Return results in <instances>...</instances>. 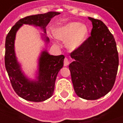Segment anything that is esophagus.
Masks as SVG:
<instances>
[{
	"label": "esophagus",
	"instance_id": "obj_1",
	"mask_svg": "<svg viewBox=\"0 0 123 123\" xmlns=\"http://www.w3.org/2000/svg\"><path fill=\"white\" fill-rule=\"evenodd\" d=\"M69 61H68V59H67V58H65L64 60V67H67V66H68V64H69Z\"/></svg>",
	"mask_w": 123,
	"mask_h": 123
}]
</instances>
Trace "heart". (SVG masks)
I'll return each mask as SVG.
<instances>
[{
  "instance_id": "obj_1",
  "label": "heart",
  "mask_w": 123,
  "mask_h": 123,
  "mask_svg": "<svg viewBox=\"0 0 123 123\" xmlns=\"http://www.w3.org/2000/svg\"><path fill=\"white\" fill-rule=\"evenodd\" d=\"M54 34L59 40L66 41V47L70 51H75L85 43L89 34V29L86 24L73 22L56 28Z\"/></svg>"
}]
</instances>
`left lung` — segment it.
Returning a JSON list of instances; mask_svg holds the SVG:
<instances>
[{
  "mask_svg": "<svg viewBox=\"0 0 123 123\" xmlns=\"http://www.w3.org/2000/svg\"><path fill=\"white\" fill-rule=\"evenodd\" d=\"M92 23L91 36L81 47L70 53L69 65L76 95L95 100L107 94L113 86L119 66V55L113 35L99 20Z\"/></svg>",
  "mask_w": 123,
  "mask_h": 123,
  "instance_id": "left-lung-1",
  "label": "left lung"
}]
</instances>
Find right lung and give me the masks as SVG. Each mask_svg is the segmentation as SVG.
<instances>
[{
  "mask_svg": "<svg viewBox=\"0 0 123 123\" xmlns=\"http://www.w3.org/2000/svg\"><path fill=\"white\" fill-rule=\"evenodd\" d=\"M61 13L49 12L45 14L33 15L20 19L8 33L5 41V67L14 90L25 100L41 102L50 98L53 94L56 76L64 64V55H51L45 49L41 52L38 59L37 70L35 79L26 76L22 69L15 52V39L16 33L24 24L39 27L46 47L49 39L46 33V26L51 20Z\"/></svg>",
  "mask_w": 123,
  "mask_h": 123,
  "instance_id": "1",
  "label": "right lung"
}]
</instances>
